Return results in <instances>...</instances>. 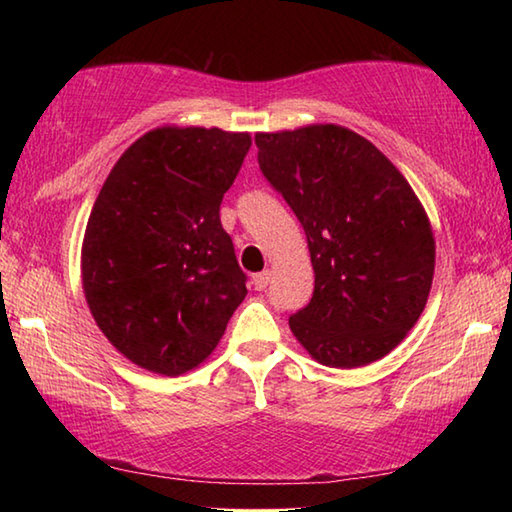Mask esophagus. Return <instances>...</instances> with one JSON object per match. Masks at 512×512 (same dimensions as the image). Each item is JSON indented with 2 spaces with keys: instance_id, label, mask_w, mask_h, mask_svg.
<instances>
[{
  "instance_id": "esophagus-1",
  "label": "esophagus",
  "mask_w": 512,
  "mask_h": 512,
  "mask_svg": "<svg viewBox=\"0 0 512 512\" xmlns=\"http://www.w3.org/2000/svg\"><path fill=\"white\" fill-rule=\"evenodd\" d=\"M268 282H271V271H262V273L253 275V287L257 291H264L268 287Z\"/></svg>"
}]
</instances>
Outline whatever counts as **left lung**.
<instances>
[{
    "label": "left lung",
    "mask_w": 512,
    "mask_h": 512,
    "mask_svg": "<svg viewBox=\"0 0 512 512\" xmlns=\"http://www.w3.org/2000/svg\"><path fill=\"white\" fill-rule=\"evenodd\" d=\"M262 176L298 216L314 296L289 327L316 361H377L418 323L436 246L418 196L393 162L343 126L257 133Z\"/></svg>",
    "instance_id": "1"
}]
</instances>
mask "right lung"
<instances>
[{
	"label": "right lung",
	"mask_w": 512,
	"mask_h": 512,
	"mask_svg": "<svg viewBox=\"0 0 512 512\" xmlns=\"http://www.w3.org/2000/svg\"><path fill=\"white\" fill-rule=\"evenodd\" d=\"M248 133L158 128L121 155L83 239V289L108 341L158 375L196 368L246 298L221 201Z\"/></svg>",
	"instance_id": "obj_1"
}]
</instances>
